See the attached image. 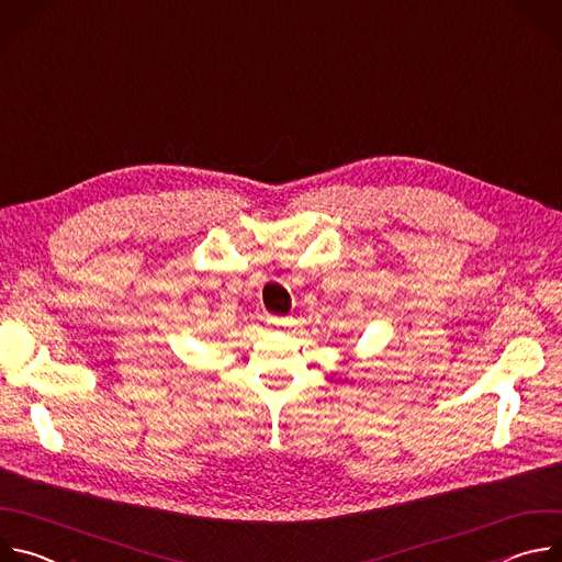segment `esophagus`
I'll return each instance as SVG.
<instances>
[{
    "label": "esophagus",
    "mask_w": 562,
    "mask_h": 562,
    "mask_svg": "<svg viewBox=\"0 0 562 562\" xmlns=\"http://www.w3.org/2000/svg\"><path fill=\"white\" fill-rule=\"evenodd\" d=\"M267 323L269 325H284L286 317H278V315H267Z\"/></svg>",
    "instance_id": "34e87169"
}]
</instances>
